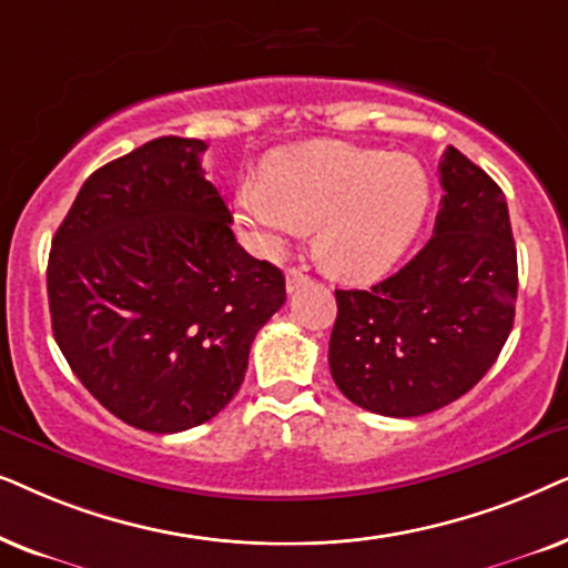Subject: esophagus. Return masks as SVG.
Instances as JSON below:
<instances>
[{"instance_id":"obj_1","label":"esophagus","mask_w":568,"mask_h":568,"mask_svg":"<svg viewBox=\"0 0 568 568\" xmlns=\"http://www.w3.org/2000/svg\"><path fill=\"white\" fill-rule=\"evenodd\" d=\"M304 283H308V275H304V272H301V270L291 267L288 272H285V288H288V293L298 291Z\"/></svg>"}]
</instances>
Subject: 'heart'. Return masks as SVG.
Listing matches in <instances>:
<instances>
[{"mask_svg": "<svg viewBox=\"0 0 568 568\" xmlns=\"http://www.w3.org/2000/svg\"><path fill=\"white\" fill-rule=\"evenodd\" d=\"M430 184L410 155L320 142L270 158L236 192L239 221L264 254H280L314 225V254L332 275L389 270L426 223Z\"/></svg>", "mask_w": 568, "mask_h": 568, "instance_id": "obj_1", "label": "heart"}]
</instances>
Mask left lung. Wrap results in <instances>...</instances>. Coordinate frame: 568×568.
I'll return each instance as SVG.
<instances>
[{
	"label": "left lung",
	"mask_w": 568,
	"mask_h": 568,
	"mask_svg": "<svg viewBox=\"0 0 568 568\" xmlns=\"http://www.w3.org/2000/svg\"><path fill=\"white\" fill-rule=\"evenodd\" d=\"M428 244L368 291H335L329 372L363 410L415 418L478 384L509 337L517 246L504 192L447 148Z\"/></svg>",
	"instance_id": "obj_1"
}]
</instances>
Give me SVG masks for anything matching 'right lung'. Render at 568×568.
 <instances>
[{"label":"right lung","instance_id":"right-lung-1","mask_svg":"<svg viewBox=\"0 0 568 568\" xmlns=\"http://www.w3.org/2000/svg\"><path fill=\"white\" fill-rule=\"evenodd\" d=\"M205 150L158 138L101 165L51 241L59 351L105 410L150 434L215 418L285 304L283 272L233 236Z\"/></svg>","mask_w":568,"mask_h":568}]
</instances>
